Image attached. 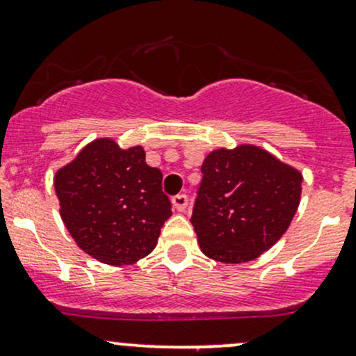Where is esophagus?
<instances>
[{
  "label": "esophagus",
  "mask_w": 356,
  "mask_h": 356,
  "mask_svg": "<svg viewBox=\"0 0 356 356\" xmlns=\"http://www.w3.org/2000/svg\"><path fill=\"white\" fill-rule=\"evenodd\" d=\"M188 196L186 194H177V196H174V200H172V203H174V207L177 211H186V208H188Z\"/></svg>",
  "instance_id": "1"
}]
</instances>
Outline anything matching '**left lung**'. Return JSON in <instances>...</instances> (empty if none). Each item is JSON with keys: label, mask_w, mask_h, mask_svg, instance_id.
I'll return each instance as SVG.
<instances>
[{"label": "left lung", "mask_w": 356, "mask_h": 356, "mask_svg": "<svg viewBox=\"0 0 356 356\" xmlns=\"http://www.w3.org/2000/svg\"><path fill=\"white\" fill-rule=\"evenodd\" d=\"M193 223L211 259L241 264L259 257L290 227L302 193V174L266 149L241 145L204 159Z\"/></svg>", "instance_id": "1"}]
</instances>
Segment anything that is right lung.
<instances>
[{
	"label": "right lung",
	"instance_id": "right-lung-1",
	"mask_svg": "<svg viewBox=\"0 0 356 356\" xmlns=\"http://www.w3.org/2000/svg\"><path fill=\"white\" fill-rule=\"evenodd\" d=\"M59 213L78 247L100 263L128 266L155 249L172 215L162 172L145 149L99 138L54 177Z\"/></svg>",
	"mask_w": 356,
	"mask_h": 356
}]
</instances>
